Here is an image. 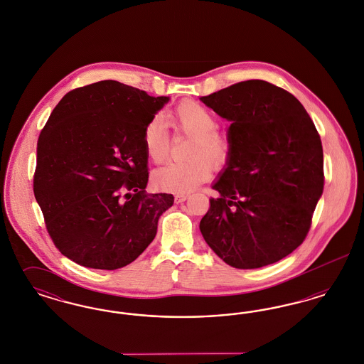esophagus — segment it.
I'll use <instances>...</instances> for the list:
<instances>
[{"instance_id": "esophagus-1", "label": "esophagus", "mask_w": 364, "mask_h": 364, "mask_svg": "<svg viewBox=\"0 0 364 364\" xmlns=\"http://www.w3.org/2000/svg\"><path fill=\"white\" fill-rule=\"evenodd\" d=\"M187 198H188L187 195H184V193H178V195H176V196H174V202H176V203H183L184 200H187Z\"/></svg>"}]
</instances>
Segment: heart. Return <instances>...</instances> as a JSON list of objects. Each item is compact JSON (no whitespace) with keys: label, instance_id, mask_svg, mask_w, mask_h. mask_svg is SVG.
Wrapping results in <instances>:
<instances>
[{"label":"heart","instance_id":"b5f03b06","mask_svg":"<svg viewBox=\"0 0 364 364\" xmlns=\"http://www.w3.org/2000/svg\"><path fill=\"white\" fill-rule=\"evenodd\" d=\"M174 125L191 135L187 156L183 162H169L153 173L158 190L172 193H187L205 183L210 176V165L221 168L230 156V141L218 132L217 119L208 110L193 101L177 105L171 113ZM143 146L147 156L154 162H164L171 151V135L161 116H153L143 128Z\"/></svg>","mask_w":364,"mask_h":364}]
</instances>
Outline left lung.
<instances>
[{
  "instance_id": "8db88e82",
  "label": "left lung",
  "mask_w": 364,
  "mask_h": 364,
  "mask_svg": "<svg viewBox=\"0 0 364 364\" xmlns=\"http://www.w3.org/2000/svg\"><path fill=\"white\" fill-rule=\"evenodd\" d=\"M200 101L232 122L230 156L200 220L208 247L232 267L258 269L304 242L323 192V150L311 117L291 92L245 80Z\"/></svg>"
}]
</instances>
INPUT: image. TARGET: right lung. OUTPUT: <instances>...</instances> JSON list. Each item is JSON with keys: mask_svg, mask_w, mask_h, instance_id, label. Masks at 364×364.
Listing matches in <instances>:
<instances>
[{"mask_svg": "<svg viewBox=\"0 0 364 364\" xmlns=\"http://www.w3.org/2000/svg\"><path fill=\"white\" fill-rule=\"evenodd\" d=\"M169 97L102 80L70 91L36 146L34 195L58 251L116 270L154 240L172 193H147L143 128Z\"/></svg>", "mask_w": 364, "mask_h": 364, "instance_id": "add662e5", "label": "right lung"}]
</instances>
